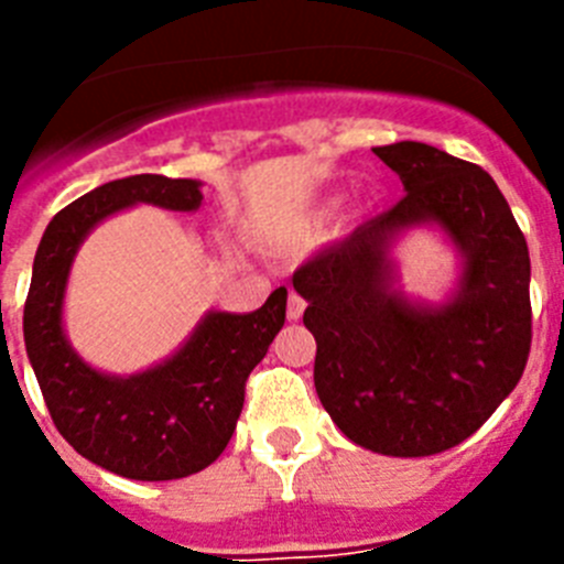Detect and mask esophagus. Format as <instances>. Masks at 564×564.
Segmentation results:
<instances>
[{
  "label": "esophagus",
  "mask_w": 564,
  "mask_h": 564,
  "mask_svg": "<svg viewBox=\"0 0 564 564\" xmlns=\"http://www.w3.org/2000/svg\"><path fill=\"white\" fill-rule=\"evenodd\" d=\"M302 313H305V299L299 296L296 291H291V296H288V318H291V322H299Z\"/></svg>",
  "instance_id": "34e87169"
}]
</instances>
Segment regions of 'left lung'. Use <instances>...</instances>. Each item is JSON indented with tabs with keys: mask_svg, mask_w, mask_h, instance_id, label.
Masks as SVG:
<instances>
[{
	"mask_svg": "<svg viewBox=\"0 0 564 564\" xmlns=\"http://www.w3.org/2000/svg\"><path fill=\"white\" fill-rule=\"evenodd\" d=\"M372 152L403 197L293 273L316 338L313 381L327 415L364 449L426 457L475 435L514 390L531 352V259L506 197L475 163L430 143ZM437 225L464 257L458 291L417 306L391 288L389 248Z\"/></svg>",
	"mask_w": 564,
	"mask_h": 564,
	"instance_id": "left-lung-1",
	"label": "left lung"
}]
</instances>
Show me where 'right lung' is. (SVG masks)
Returning a JSON list of instances; mask_svg holds the SVG:
<instances>
[{"mask_svg":"<svg viewBox=\"0 0 564 564\" xmlns=\"http://www.w3.org/2000/svg\"><path fill=\"white\" fill-rule=\"evenodd\" d=\"M134 203L194 212L200 183L132 174L62 208L33 259L24 347L50 417L78 455L129 480H177L212 466L231 441L248 376L285 325L288 291L276 288L253 313H206L181 350L152 370L127 378L93 370L62 327L69 265L104 217Z\"/></svg>","mask_w":564,"mask_h":564,"instance_id":"add662e5","label":"right lung"}]
</instances>
